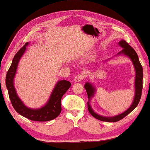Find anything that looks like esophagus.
Segmentation results:
<instances>
[{"instance_id":"1","label":"esophagus","mask_w":150,"mask_h":150,"mask_svg":"<svg viewBox=\"0 0 150 150\" xmlns=\"http://www.w3.org/2000/svg\"><path fill=\"white\" fill-rule=\"evenodd\" d=\"M85 78V74L83 73H79L77 75L75 76L74 81L75 82H80L82 80H83V79Z\"/></svg>"}]
</instances>
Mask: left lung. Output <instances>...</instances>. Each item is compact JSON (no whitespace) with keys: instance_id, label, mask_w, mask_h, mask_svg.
I'll use <instances>...</instances> for the list:
<instances>
[{"instance_id":"1","label":"left lung","mask_w":150,"mask_h":150,"mask_svg":"<svg viewBox=\"0 0 150 150\" xmlns=\"http://www.w3.org/2000/svg\"><path fill=\"white\" fill-rule=\"evenodd\" d=\"M119 45L123 48L121 51L119 52L118 54H124L127 56L131 60L133 64V66L135 69V83H134V88H135V93H134V98L133 101L132 103L131 107L128 108L127 110H125L122 114H118V115L112 116V117H105L96 114L94 111L92 110L90 105V99L92 98L96 92V90L93 87V85L90 83L87 82L84 85V88L86 90V93L88 95V109L90 113L92 114L93 117L95 118L101 120L103 122H116L119 120H122L124 118L125 116L128 115L131 112H132L134 108L139 104V103L140 100V98L142 96V79H143V69L141 64L140 63V61L138 57L137 52L134 51L133 47L129 45V44L125 42V40H122L118 43Z\"/></svg>"}]
</instances>
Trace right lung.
<instances>
[{"mask_svg": "<svg viewBox=\"0 0 150 150\" xmlns=\"http://www.w3.org/2000/svg\"><path fill=\"white\" fill-rule=\"evenodd\" d=\"M29 44L26 43L21 49L19 50L14 56L12 63L7 72L6 77V86L8 91L9 98L14 109L21 115L30 120L37 122H47L52 120L59 115L61 112V99L64 93L71 86V83L66 80L58 81L55 85L51 96L45 105L37 109H32L24 105L17 94L13 84V79L16 75L17 67L21 58Z\"/></svg>", "mask_w": 150, "mask_h": 150, "instance_id": "right-lung-1", "label": "right lung"}]
</instances>
